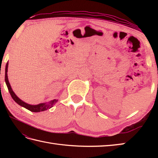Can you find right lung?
Wrapping results in <instances>:
<instances>
[{
  "mask_svg": "<svg viewBox=\"0 0 158 158\" xmlns=\"http://www.w3.org/2000/svg\"><path fill=\"white\" fill-rule=\"evenodd\" d=\"M7 68H8V62L6 63V67H5V80L6 82V86H7L9 92L11 94L12 98L15 100V102H17L19 105L20 106H22L23 107H24L26 109H28L29 110H31L32 112H40V111H44V110H46L48 109H49L50 108L53 106V105L58 101L57 100H53L52 101L50 102L49 104L47 103H41V104H39L37 105H28V104L24 102H23L22 100H20L18 96H17L15 93L13 92V91L11 89V87L10 85V83L9 82L8 80V77H7Z\"/></svg>",
  "mask_w": 158,
  "mask_h": 158,
  "instance_id": "right-lung-1",
  "label": "right lung"
}]
</instances>
